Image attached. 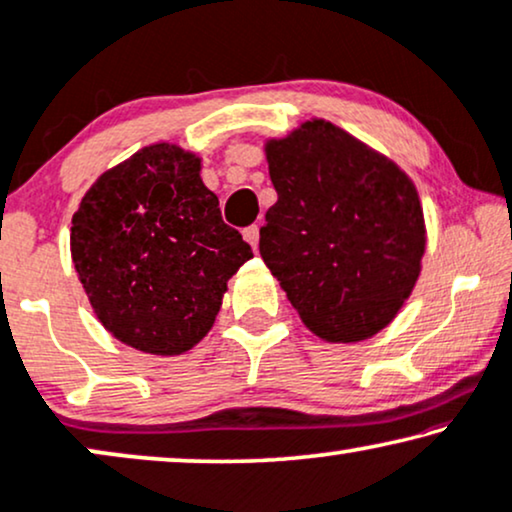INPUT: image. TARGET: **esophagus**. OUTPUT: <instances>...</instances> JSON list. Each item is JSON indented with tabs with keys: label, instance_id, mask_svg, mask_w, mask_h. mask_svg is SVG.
Wrapping results in <instances>:
<instances>
[{
	"label": "esophagus",
	"instance_id": "34e87169",
	"mask_svg": "<svg viewBox=\"0 0 512 512\" xmlns=\"http://www.w3.org/2000/svg\"><path fill=\"white\" fill-rule=\"evenodd\" d=\"M243 238L252 245V250H257V243H260V227H257V224H250V227H245Z\"/></svg>",
	"mask_w": 512,
	"mask_h": 512
}]
</instances>
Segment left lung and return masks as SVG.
<instances>
[{
  "mask_svg": "<svg viewBox=\"0 0 512 512\" xmlns=\"http://www.w3.org/2000/svg\"><path fill=\"white\" fill-rule=\"evenodd\" d=\"M278 201L260 255L325 342L377 335L417 283L424 210L403 170L342 128L313 119L267 142Z\"/></svg>",
  "mask_w": 512,
  "mask_h": 512,
  "instance_id": "left-lung-1",
  "label": "left lung"
}]
</instances>
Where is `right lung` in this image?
I'll return each instance as SVG.
<instances>
[{
	"mask_svg": "<svg viewBox=\"0 0 512 512\" xmlns=\"http://www.w3.org/2000/svg\"><path fill=\"white\" fill-rule=\"evenodd\" d=\"M185 149H140L98 177L72 217V260L95 316L154 356L199 344L227 281L252 257Z\"/></svg>",
	"mask_w": 512,
	"mask_h": 512,
	"instance_id": "add662e5",
	"label": "right lung"
}]
</instances>
